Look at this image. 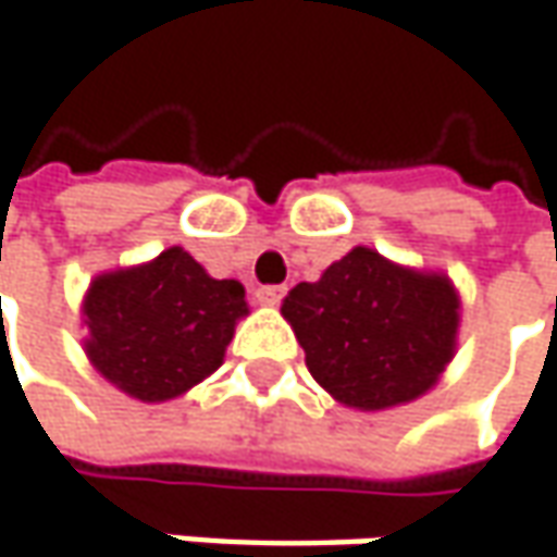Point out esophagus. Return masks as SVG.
Returning a JSON list of instances; mask_svg holds the SVG:
<instances>
[{"label":"esophagus","instance_id":"esophagus-1","mask_svg":"<svg viewBox=\"0 0 557 557\" xmlns=\"http://www.w3.org/2000/svg\"><path fill=\"white\" fill-rule=\"evenodd\" d=\"M286 296V286H258L255 289V302L261 305H277Z\"/></svg>","mask_w":557,"mask_h":557}]
</instances>
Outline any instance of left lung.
<instances>
[{
  "label": "left lung",
  "instance_id": "left-lung-1",
  "mask_svg": "<svg viewBox=\"0 0 557 557\" xmlns=\"http://www.w3.org/2000/svg\"><path fill=\"white\" fill-rule=\"evenodd\" d=\"M311 376L336 401L380 411L423 396L446 371L458 333L448 277L408 271L364 246L283 299Z\"/></svg>",
  "mask_w": 557,
  "mask_h": 557
}]
</instances>
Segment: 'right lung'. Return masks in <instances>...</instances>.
I'll return each mask as SVG.
<instances>
[{"label":"right lung","instance_id":"right-lung-1","mask_svg":"<svg viewBox=\"0 0 557 557\" xmlns=\"http://www.w3.org/2000/svg\"><path fill=\"white\" fill-rule=\"evenodd\" d=\"M84 314L96 371L134 399L164 401L221 368L249 308L243 283L208 277L174 246L149 264L92 280Z\"/></svg>","mask_w":557,"mask_h":557}]
</instances>
